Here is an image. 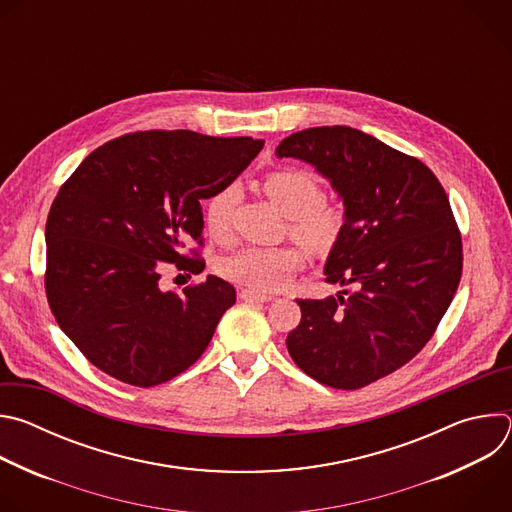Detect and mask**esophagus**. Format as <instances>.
I'll return each mask as SVG.
<instances>
[{
    "mask_svg": "<svg viewBox=\"0 0 512 512\" xmlns=\"http://www.w3.org/2000/svg\"><path fill=\"white\" fill-rule=\"evenodd\" d=\"M239 296L245 302H271V300H275V296L263 294V291H255V289H241Z\"/></svg>",
    "mask_w": 512,
    "mask_h": 512,
    "instance_id": "34e87169",
    "label": "esophagus"
}]
</instances>
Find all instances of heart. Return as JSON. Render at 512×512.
<instances>
[{"label": "heart", "mask_w": 512, "mask_h": 512, "mask_svg": "<svg viewBox=\"0 0 512 512\" xmlns=\"http://www.w3.org/2000/svg\"><path fill=\"white\" fill-rule=\"evenodd\" d=\"M263 190L271 202L291 218L289 229L304 245L316 251L330 249L342 227L340 212L324 202V190L316 176L304 170H277L265 176ZM239 198L235 182L216 190L204 204V227L210 237L227 239L233 227V210ZM304 263L298 245L241 247L218 263L227 279L253 289H279Z\"/></svg>", "instance_id": "b5f03b06"}]
</instances>
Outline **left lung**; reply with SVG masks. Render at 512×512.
<instances>
[{
	"mask_svg": "<svg viewBox=\"0 0 512 512\" xmlns=\"http://www.w3.org/2000/svg\"><path fill=\"white\" fill-rule=\"evenodd\" d=\"M275 156L312 164L344 204L324 265L344 289L298 300L289 356L326 387H367L409 362L454 300L462 237L448 194L423 162L346 125L291 133Z\"/></svg>",
	"mask_w": 512,
	"mask_h": 512,
	"instance_id": "8db88e82",
	"label": "left lung"
}]
</instances>
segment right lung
<instances>
[{"label": "right lung", "mask_w": 512, "mask_h": 512, "mask_svg": "<svg viewBox=\"0 0 512 512\" xmlns=\"http://www.w3.org/2000/svg\"><path fill=\"white\" fill-rule=\"evenodd\" d=\"M263 139L186 129L137 131L89 154L46 221V298L91 364L133 385H162L200 358L235 287L208 275L182 296L166 267L202 271V206L261 152ZM190 250L194 258H188Z\"/></svg>", "instance_id": "right-lung-1"}]
</instances>
